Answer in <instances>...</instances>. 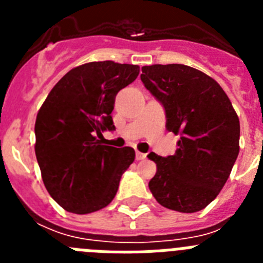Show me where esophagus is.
I'll return each mask as SVG.
<instances>
[{
    "label": "esophagus",
    "instance_id": "34e87169",
    "mask_svg": "<svg viewBox=\"0 0 263 263\" xmlns=\"http://www.w3.org/2000/svg\"><path fill=\"white\" fill-rule=\"evenodd\" d=\"M136 158H137V160H142V159H145V158H146V154H145V153L137 152L136 153Z\"/></svg>",
    "mask_w": 263,
    "mask_h": 263
}]
</instances>
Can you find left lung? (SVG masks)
<instances>
[{"mask_svg":"<svg viewBox=\"0 0 263 263\" xmlns=\"http://www.w3.org/2000/svg\"><path fill=\"white\" fill-rule=\"evenodd\" d=\"M141 80L166 110V127L180 136L174 155H147L148 182L160 205L183 213L204 210L220 194L240 152V120L217 81L184 64L142 67Z\"/></svg>","mask_w":263,"mask_h":263,"instance_id":"1","label":"left lung"}]
</instances>
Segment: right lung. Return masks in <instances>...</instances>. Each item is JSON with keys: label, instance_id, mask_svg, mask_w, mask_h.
<instances>
[{"label": "right lung", "instance_id": "obj_1", "mask_svg": "<svg viewBox=\"0 0 263 263\" xmlns=\"http://www.w3.org/2000/svg\"><path fill=\"white\" fill-rule=\"evenodd\" d=\"M138 73L134 64L85 63L67 72L42 104L35 121L36 160L46 190L68 212L87 215L105 208L133 163L134 148L105 146L97 137L115 130L110 115L116 96Z\"/></svg>", "mask_w": 263, "mask_h": 263}]
</instances>
